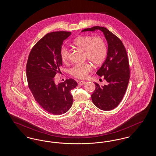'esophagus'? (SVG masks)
Listing matches in <instances>:
<instances>
[{
    "label": "esophagus",
    "mask_w": 156,
    "mask_h": 156,
    "mask_svg": "<svg viewBox=\"0 0 156 156\" xmlns=\"http://www.w3.org/2000/svg\"><path fill=\"white\" fill-rule=\"evenodd\" d=\"M86 83L87 82L85 81H81L78 82V85H85Z\"/></svg>",
    "instance_id": "obj_1"
}]
</instances>
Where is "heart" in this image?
Here are the masks:
<instances>
[{"label":"heart","instance_id":"b5f03b06","mask_svg":"<svg viewBox=\"0 0 156 156\" xmlns=\"http://www.w3.org/2000/svg\"><path fill=\"white\" fill-rule=\"evenodd\" d=\"M73 45L78 49L85 51V56L94 66H100L105 61L107 49L104 39L100 37L79 36L73 41ZM69 50L62 46L60 49V57L62 62H66L69 59ZM89 63L78 64L70 69L69 73L78 78H84L91 71Z\"/></svg>","mask_w":156,"mask_h":156}]
</instances>
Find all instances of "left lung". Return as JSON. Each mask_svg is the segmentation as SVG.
<instances>
[{"mask_svg":"<svg viewBox=\"0 0 156 156\" xmlns=\"http://www.w3.org/2000/svg\"><path fill=\"white\" fill-rule=\"evenodd\" d=\"M96 30L103 33L108 44L106 60L96 72L99 76H104L107 85L100 86L94 82L96 89L91 98L98 108L110 111L119 105L125 94L129 80V62L121 41L106 28L96 26L82 32Z\"/></svg>","mask_w":156,"mask_h":156,"instance_id":"8db88e82","label":"left lung"}]
</instances>
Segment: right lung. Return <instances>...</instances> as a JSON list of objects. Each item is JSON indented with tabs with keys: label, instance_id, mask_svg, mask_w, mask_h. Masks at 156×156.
Returning <instances> with one entry per match:
<instances>
[{
	"label": "right lung",
	"instance_id": "right-lung-1",
	"mask_svg": "<svg viewBox=\"0 0 156 156\" xmlns=\"http://www.w3.org/2000/svg\"><path fill=\"white\" fill-rule=\"evenodd\" d=\"M71 32L47 34L32 48L26 66L28 87L33 96L44 110L54 115L68 112L73 105L71 90L77 86L73 79L56 84L55 76L62 66L60 49L63 41Z\"/></svg>",
	"mask_w": 156,
	"mask_h": 156
}]
</instances>
